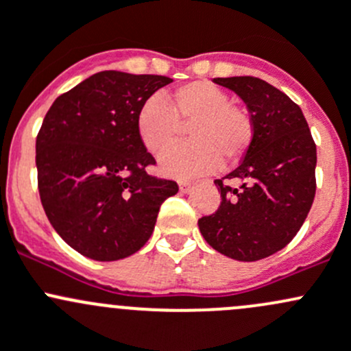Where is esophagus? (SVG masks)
I'll list each match as a JSON object with an SVG mask.
<instances>
[{
    "label": "esophagus",
    "instance_id": "obj_1",
    "mask_svg": "<svg viewBox=\"0 0 351 351\" xmlns=\"http://www.w3.org/2000/svg\"><path fill=\"white\" fill-rule=\"evenodd\" d=\"M179 189H180V193H189V191L193 189V184L186 182V180H182V182L179 184Z\"/></svg>",
    "mask_w": 351,
    "mask_h": 351
}]
</instances>
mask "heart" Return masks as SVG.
I'll return each instance as SVG.
<instances>
[{"instance_id":"b5f03b06","label":"heart","mask_w":351,"mask_h":351,"mask_svg":"<svg viewBox=\"0 0 351 351\" xmlns=\"http://www.w3.org/2000/svg\"><path fill=\"white\" fill-rule=\"evenodd\" d=\"M218 86L193 81L165 93L164 101L152 96L136 113V133L152 155H162L179 138L187 125L191 142L162 157L164 174L179 179L215 171L223 160H240L254 138L250 114Z\"/></svg>"}]
</instances>
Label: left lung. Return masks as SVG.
<instances>
[{
  "mask_svg": "<svg viewBox=\"0 0 351 351\" xmlns=\"http://www.w3.org/2000/svg\"><path fill=\"white\" fill-rule=\"evenodd\" d=\"M213 81L243 99L254 138L241 164L223 177L242 186L216 179L221 204L197 225L216 252L255 262L282 250L301 230L316 194V145L301 108L272 84L252 75Z\"/></svg>",
  "mask_w": 351,
  "mask_h": 351,
  "instance_id": "obj_1",
  "label": "left lung"
}]
</instances>
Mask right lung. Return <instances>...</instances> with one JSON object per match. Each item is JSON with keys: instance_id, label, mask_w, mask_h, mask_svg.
Returning a JSON list of instances; mask_svg holds the SVG:
<instances>
[{"instance_id": "obj_1", "label": "right lung", "mask_w": 351, "mask_h": 351, "mask_svg": "<svg viewBox=\"0 0 351 351\" xmlns=\"http://www.w3.org/2000/svg\"><path fill=\"white\" fill-rule=\"evenodd\" d=\"M165 75L103 71L53 101L37 135L38 193L50 225L88 258L138 252L158 209L179 186L145 169L155 158L136 133V113Z\"/></svg>"}]
</instances>
